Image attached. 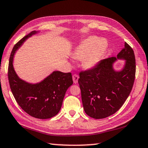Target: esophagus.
Listing matches in <instances>:
<instances>
[{
	"label": "esophagus",
	"mask_w": 148,
	"mask_h": 148,
	"mask_svg": "<svg viewBox=\"0 0 148 148\" xmlns=\"http://www.w3.org/2000/svg\"><path fill=\"white\" fill-rule=\"evenodd\" d=\"M72 78H73V82L74 84H76L78 82V78H79V76L78 74H73V76H72Z\"/></svg>",
	"instance_id": "34e87169"
}]
</instances>
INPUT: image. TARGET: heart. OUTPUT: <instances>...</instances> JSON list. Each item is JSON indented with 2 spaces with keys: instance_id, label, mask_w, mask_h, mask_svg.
Returning a JSON list of instances; mask_svg holds the SVG:
<instances>
[{
  "instance_id": "b5f03b06",
  "label": "heart",
  "mask_w": 148,
  "mask_h": 148,
  "mask_svg": "<svg viewBox=\"0 0 148 148\" xmlns=\"http://www.w3.org/2000/svg\"><path fill=\"white\" fill-rule=\"evenodd\" d=\"M107 47V43L105 39H100L95 36L90 37L77 48L73 57L75 58H82L86 56L84 64L88 69H91L99 62Z\"/></svg>"
}]
</instances>
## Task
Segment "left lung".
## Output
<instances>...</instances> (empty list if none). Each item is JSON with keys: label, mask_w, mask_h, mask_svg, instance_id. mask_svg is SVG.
Here are the masks:
<instances>
[{"label": "left lung", "mask_w": 148, "mask_h": 148, "mask_svg": "<svg viewBox=\"0 0 148 148\" xmlns=\"http://www.w3.org/2000/svg\"><path fill=\"white\" fill-rule=\"evenodd\" d=\"M116 59L126 60L121 71H115L112 64ZM136 75V60L133 49L125 43L117 57L102 60L92 69L79 72L78 84L86 113L95 119L113 114L123 106L132 90Z\"/></svg>", "instance_id": "1"}]
</instances>
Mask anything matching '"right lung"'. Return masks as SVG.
I'll list each match as a JSON object with an SVG mask.
<instances>
[{"label":"right lung","mask_w":148,"mask_h":148,"mask_svg":"<svg viewBox=\"0 0 148 148\" xmlns=\"http://www.w3.org/2000/svg\"><path fill=\"white\" fill-rule=\"evenodd\" d=\"M37 32H32L16 43L12 51L9 60L8 77L10 87L16 102L30 116L47 119L55 116L61 108L66 91L72 85V74L60 71L51 75L36 84L25 82L20 79L13 67V57L16 51L23 42Z\"/></svg>","instance_id":"right-lung-1"}]
</instances>
